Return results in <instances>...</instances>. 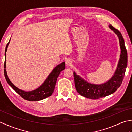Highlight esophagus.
Returning a JSON list of instances; mask_svg holds the SVG:
<instances>
[{
	"label": "esophagus",
	"mask_w": 132,
	"mask_h": 132,
	"mask_svg": "<svg viewBox=\"0 0 132 132\" xmlns=\"http://www.w3.org/2000/svg\"><path fill=\"white\" fill-rule=\"evenodd\" d=\"M65 63L67 66H70L72 64V61L71 60H70V59H67L65 61Z\"/></svg>",
	"instance_id": "1"
}]
</instances>
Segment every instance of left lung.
Masks as SVG:
<instances>
[{
  "label": "left lung",
  "instance_id": "1",
  "mask_svg": "<svg viewBox=\"0 0 132 132\" xmlns=\"http://www.w3.org/2000/svg\"><path fill=\"white\" fill-rule=\"evenodd\" d=\"M109 27L117 35L119 39L121 54L114 75L106 83L102 85H94L86 82L74 72V84L77 91L88 99H98L114 93L121 86L124 79L128 64V54L124 38L118 30L110 25Z\"/></svg>",
  "mask_w": 132,
  "mask_h": 132
}]
</instances>
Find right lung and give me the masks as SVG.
Instances as JSON below:
<instances>
[{
  "mask_svg": "<svg viewBox=\"0 0 132 132\" xmlns=\"http://www.w3.org/2000/svg\"><path fill=\"white\" fill-rule=\"evenodd\" d=\"M10 41V40L8 43L6 47H5V61L4 64V76L8 85L19 95H20V96L23 97V99L28 101H38L51 96L54 90L55 84L57 83V80L59 74H60L61 71L65 69V63H64V62L58 64L53 70L51 73L49 74L48 77L46 78V79L45 80L44 83L40 87L32 91L26 92L22 91L21 89H19L18 88H17L15 86H14L13 84H12V83L10 80L9 78L7 76L6 70H5V68H6V52Z\"/></svg>",
  "mask_w": 132,
  "mask_h": 132,
  "instance_id": "add662e5",
  "label": "right lung"
}]
</instances>
